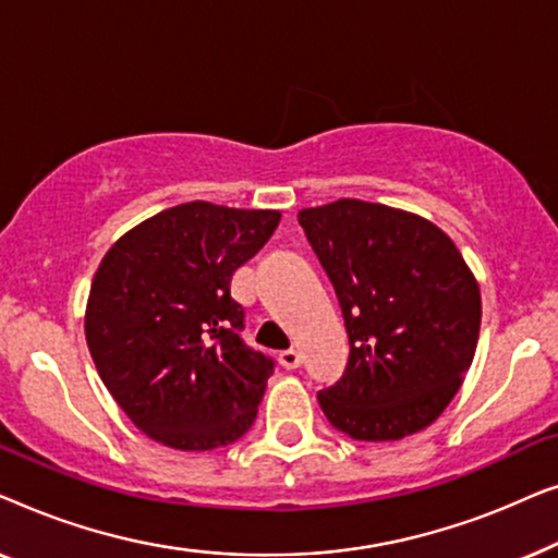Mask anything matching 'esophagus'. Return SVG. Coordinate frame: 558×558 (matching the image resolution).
<instances>
[{"label": "esophagus", "instance_id": "esophagus-1", "mask_svg": "<svg viewBox=\"0 0 558 558\" xmlns=\"http://www.w3.org/2000/svg\"><path fill=\"white\" fill-rule=\"evenodd\" d=\"M279 363L284 365L287 371H294V368H300V363H302V355H300V350H294V348H289V350H281V353H279Z\"/></svg>", "mask_w": 558, "mask_h": 558}]
</instances>
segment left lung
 I'll return each instance as SVG.
<instances>
[{
    "label": "left lung",
    "mask_w": 558,
    "mask_h": 558,
    "mask_svg": "<svg viewBox=\"0 0 558 558\" xmlns=\"http://www.w3.org/2000/svg\"><path fill=\"white\" fill-rule=\"evenodd\" d=\"M338 294L348 368L317 393L335 429L396 441L437 422L480 338L475 274L449 235L416 213L355 197L300 210Z\"/></svg>",
    "instance_id": "8db88e82"
}]
</instances>
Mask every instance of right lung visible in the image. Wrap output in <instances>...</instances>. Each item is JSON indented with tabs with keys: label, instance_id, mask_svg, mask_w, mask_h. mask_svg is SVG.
<instances>
[{
	"label": "right lung",
	"instance_id": "obj_1",
	"mask_svg": "<svg viewBox=\"0 0 558 558\" xmlns=\"http://www.w3.org/2000/svg\"><path fill=\"white\" fill-rule=\"evenodd\" d=\"M279 218L193 201L142 220L106 251L86 342L113 401L149 439L208 452L254 424L274 363L243 345L231 277Z\"/></svg>",
	"mask_w": 558,
	"mask_h": 558
}]
</instances>
